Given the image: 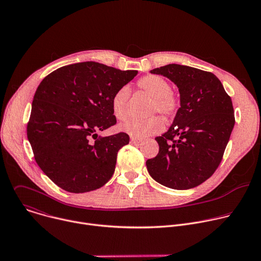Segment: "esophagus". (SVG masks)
<instances>
[{"mask_svg":"<svg viewBox=\"0 0 261 261\" xmlns=\"http://www.w3.org/2000/svg\"><path fill=\"white\" fill-rule=\"evenodd\" d=\"M142 141V139H140V138H137V137H131L130 138V142L131 143H140Z\"/></svg>","mask_w":261,"mask_h":261,"instance_id":"1","label":"esophagus"}]
</instances>
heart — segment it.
<instances>
[{"label": "heart", "mask_w": 261, "mask_h": 261, "mask_svg": "<svg viewBox=\"0 0 261 261\" xmlns=\"http://www.w3.org/2000/svg\"><path fill=\"white\" fill-rule=\"evenodd\" d=\"M138 87L153 98L151 110L158 111L165 117L172 116L177 108V100L171 93L170 84L158 75H146L138 82ZM130 89L123 86L118 89L111 98V109L119 121H124L129 116L128 100ZM163 121L159 117H151L145 120L131 119L120 126V130L133 136L145 137L159 133L163 129Z\"/></svg>", "instance_id": "b5f03b06"}]
</instances>
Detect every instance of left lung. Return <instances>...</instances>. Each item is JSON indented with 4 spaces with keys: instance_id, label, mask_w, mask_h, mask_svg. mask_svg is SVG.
Here are the masks:
<instances>
[{
    "instance_id": "1",
    "label": "left lung",
    "mask_w": 261,
    "mask_h": 261,
    "mask_svg": "<svg viewBox=\"0 0 261 261\" xmlns=\"http://www.w3.org/2000/svg\"><path fill=\"white\" fill-rule=\"evenodd\" d=\"M171 81L179 105L167 132L156 141L159 153L146 161L150 175L175 190H187L206 180L219 166L234 126L230 97L211 72L169 64L151 70Z\"/></svg>"
}]
</instances>
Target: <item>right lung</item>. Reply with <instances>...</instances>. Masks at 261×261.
I'll return each mask as SVG.
<instances>
[{
  "instance_id": "1",
  "label": "right lung",
  "mask_w": 261,
  "mask_h": 261,
  "mask_svg": "<svg viewBox=\"0 0 261 261\" xmlns=\"http://www.w3.org/2000/svg\"><path fill=\"white\" fill-rule=\"evenodd\" d=\"M135 70L122 71L96 62L61 67L37 88L28 139L41 170L60 188L85 193L113 176L126 133L97 139L117 123L111 109L115 92L130 83Z\"/></svg>"
}]
</instances>
